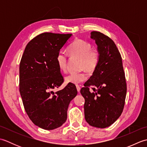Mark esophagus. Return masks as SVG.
I'll return each mask as SVG.
<instances>
[{
    "label": "esophagus",
    "mask_w": 147,
    "mask_h": 147,
    "mask_svg": "<svg viewBox=\"0 0 147 147\" xmlns=\"http://www.w3.org/2000/svg\"><path fill=\"white\" fill-rule=\"evenodd\" d=\"M76 86L77 91L80 93V86L78 85H76Z\"/></svg>",
    "instance_id": "esophagus-1"
}]
</instances>
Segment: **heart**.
Listing matches in <instances>:
<instances>
[{
    "label": "heart",
    "instance_id": "1",
    "mask_svg": "<svg viewBox=\"0 0 147 147\" xmlns=\"http://www.w3.org/2000/svg\"><path fill=\"white\" fill-rule=\"evenodd\" d=\"M67 51L72 57L80 59V69L86 70L89 73H93L98 67L100 54L97 50L92 49L90 42L82 39H76L68 47ZM56 62L59 69L66 72L67 68V57L64 53L60 52L56 56ZM85 72L71 73L65 78V82L72 84H79L86 80Z\"/></svg>",
    "mask_w": 147,
    "mask_h": 147
}]
</instances>
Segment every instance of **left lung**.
Returning a JSON list of instances; mask_svg holds the SVG:
<instances>
[{"label": "left lung", "instance_id": "obj_1", "mask_svg": "<svg viewBox=\"0 0 147 147\" xmlns=\"http://www.w3.org/2000/svg\"><path fill=\"white\" fill-rule=\"evenodd\" d=\"M100 54L98 67L81 89L85 98V117L90 126H110L123 112L127 92L125 73L119 51L110 37L91 32ZM92 90L90 91L89 87Z\"/></svg>", "mask_w": 147, "mask_h": 147}]
</instances>
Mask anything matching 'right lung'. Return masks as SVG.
<instances>
[{
  "instance_id": "1",
  "label": "right lung",
  "mask_w": 147,
  "mask_h": 147,
  "mask_svg": "<svg viewBox=\"0 0 147 147\" xmlns=\"http://www.w3.org/2000/svg\"><path fill=\"white\" fill-rule=\"evenodd\" d=\"M72 34L43 33L28 43L20 64V92L24 110L36 126L47 130L67 119L70 102L78 91L74 84L54 92L64 82L56 56Z\"/></svg>"
}]
</instances>
